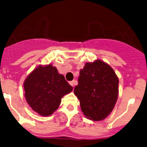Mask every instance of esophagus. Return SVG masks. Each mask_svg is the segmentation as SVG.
<instances>
[{"instance_id": "obj_1", "label": "esophagus", "mask_w": 147, "mask_h": 147, "mask_svg": "<svg viewBox=\"0 0 147 147\" xmlns=\"http://www.w3.org/2000/svg\"><path fill=\"white\" fill-rule=\"evenodd\" d=\"M69 84H70L71 86H72V87H74V86L75 85V84H76V81H75V80H73V81H71V82H69Z\"/></svg>"}]
</instances>
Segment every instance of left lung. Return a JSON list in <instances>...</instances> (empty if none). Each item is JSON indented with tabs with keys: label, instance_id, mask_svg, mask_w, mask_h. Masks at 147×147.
<instances>
[{
	"label": "left lung",
	"instance_id": "1",
	"mask_svg": "<svg viewBox=\"0 0 147 147\" xmlns=\"http://www.w3.org/2000/svg\"><path fill=\"white\" fill-rule=\"evenodd\" d=\"M118 84L119 79L109 65L100 60L86 63L74 93L87 119L101 121L112 112L118 98Z\"/></svg>",
	"mask_w": 147,
	"mask_h": 147
}]
</instances>
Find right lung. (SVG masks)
I'll list each match as a JSON object with an SVG mask.
<instances>
[{
  "instance_id": "obj_1",
  "label": "right lung",
  "mask_w": 147,
  "mask_h": 147,
  "mask_svg": "<svg viewBox=\"0 0 147 147\" xmlns=\"http://www.w3.org/2000/svg\"><path fill=\"white\" fill-rule=\"evenodd\" d=\"M23 87L27 103L42 116L52 115L60 106L62 97L73 89L50 64L35 68L25 80Z\"/></svg>"
}]
</instances>
